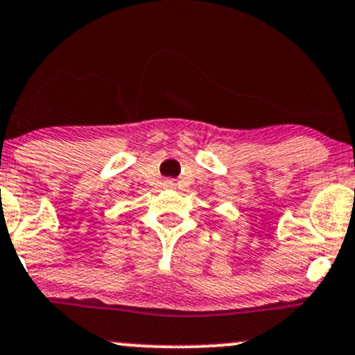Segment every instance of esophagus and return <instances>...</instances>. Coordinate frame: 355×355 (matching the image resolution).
<instances>
[{
	"instance_id": "obj_1",
	"label": "esophagus",
	"mask_w": 355,
	"mask_h": 355,
	"mask_svg": "<svg viewBox=\"0 0 355 355\" xmlns=\"http://www.w3.org/2000/svg\"><path fill=\"white\" fill-rule=\"evenodd\" d=\"M165 183H166V185H168V187H172V185H173V183L170 182V180H168V182H165Z\"/></svg>"
}]
</instances>
